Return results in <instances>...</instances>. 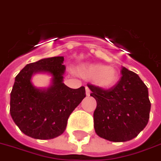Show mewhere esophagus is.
<instances>
[{"label": "esophagus", "instance_id": "obj_1", "mask_svg": "<svg viewBox=\"0 0 161 161\" xmlns=\"http://www.w3.org/2000/svg\"><path fill=\"white\" fill-rule=\"evenodd\" d=\"M86 96H90L91 94V91L89 90V88L87 86H86Z\"/></svg>", "mask_w": 161, "mask_h": 161}]
</instances>
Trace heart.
<instances>
[{
	"instance_id": "b5f03b06",
	"label": "heart",
	"mask_w": 161,
	"mask_h": 161,
	"mask_svg": "<svg viewBox=\"0 0 161 161\" xmlns=\"http://www.w3.org/2000/svg\"><path fill=\"white\" fill-rule=\"evenodd\" d=\"M79 74L85 79H92L94 84L103 89L113 87L119 79L116 69L102 64L82 65L79 69Z\"/></svg>"
}]
</instances>
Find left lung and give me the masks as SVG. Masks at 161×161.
<instances>
[{"label":"left lung","instance_id":"1","mask_svg":"<svg viewBox=\"0 0 161 161\" xmlns=\"http://www.w3.org/2000/svg\"><path fill=\"white\" fill-rule=\"evenodd\" d=\"M115 86L103 90L88 84L97 101L94 129L97 135L111 142H126L136 137L147 125L151 103L148 87L136 73L121 69Z\"/></svg>","mask_w":161,"mask_h":161}]
</instances>
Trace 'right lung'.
<instances>
[{
  "mask_svg": "<svg viewBox=\"0 0 161 161\" xmlns=\"http://www.w3.org/2000/svg\"><path fill=\"white\" fill-rule=\"evenodd\" d=\"M64 57L41 59L25 66L15 77L11 92L10 114L25 135L36 139L60 136L67 126L70 114L86 97L84 86L72 89L64 83ZM36 73L53 76L48 88H36L31 81Z\"/></svg>",
  "mask_w": 161,
  "mask_h": 161,
  "instance_id": "right-lung-1",
  "label": "right lung"
}]
</instances>
